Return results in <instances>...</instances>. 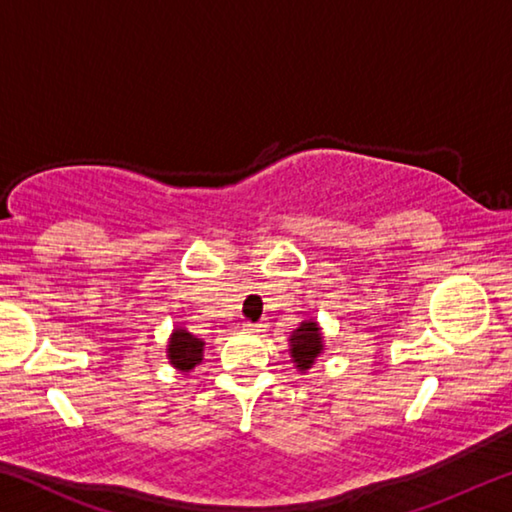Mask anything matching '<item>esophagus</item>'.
<instances>
[{
    "label": "esophagus",
    "mask_w": 512,
    "mask_h": 512,
    "mask_svg": "<svg viewBox=\"0 0 512 512\" xmlns=\"http://www.w3.org/2000/svg\"><path fill=\"white\" fill-rule=\"evenodd\" d=\"M264 323H244V329H248V332H253V334H259V332H264Z\"/></svg>",
    "instance_id": "1"
}]
</instances>
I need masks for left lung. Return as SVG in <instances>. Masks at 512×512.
Segmentation results:
<instances>
[{
	"label": "left lung",
	"instance_id": "1",
	"mask_svg": "<svg viewBox=\"0 0 512 512\" xmlns=\"http://www.w3.org/2000/svg\"><path fill=\"white\" fill-rule=\"evenodd\" d=\"M323 339V329H320L318 320L314 318L302 320V323L293 329L289 336V354L298 372H307L316 366L320 354L325 352Z\"/></svg>",
	"mask_w": 512,
	"mask_h": 512
}]
</instances>
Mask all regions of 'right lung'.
Returning a JSON list of instances; mask_svg holds the SVG:
<instances>
[{"instance_id":"add662e5","label":"right lung","mask_w":512,"mask_h":512,"mask_svg":"<svg viewBox=\"0 0 512 512\" xmlns=\"http://www.w3.org/2000/svg\"><path fill=\"white\" fill-rule=\"evenodd\" d=\"M203 350L205 341L196 339L183 325L173 327L167 343V359L178 372H183V375L192 372L203 361Z\"/></svg>"}]
</instances>
